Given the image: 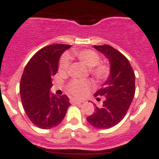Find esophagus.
<instances>
[{
    "label": "esophagus",
    "mask_w": 159,
    "mask_h": 159,
    "mask_svg": "<svg viewBox=\"0 0 159 159\" xmlns=\"http://www.w3.org/2000/svg\"><path fill=\"white\" fill-rule=\"evenodd\" d=\"M70 102H71V103H74V104H80V103H81V102H83V101H80V100H78V99H70Z\"/></svg>",
    "instance_id": "34e87169"
}]
</instances>
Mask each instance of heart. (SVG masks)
I'll return each mask as SVG.
<instances>
[{"mask_svg": "<svg viewBox=\"0 0 159 159\" xmlns=\"http://www.w3.org/2000/svg\"><path fill=\"white\" fill-rule=\"evenodd\" d=\"M70 57H75L83 64L89 67V72L97 81H102L109 75L110 68L107 64L100 63L99 56L93 50L84 49L74 51L69 55ZM69 59L64 56L59 63V72L60 74L67 73L69 67ZM92 84L88 80H72L67 85V92L71 96L81 98L86 95L92 89Z\"/></svg>", "mask_w": 159, "mask_h": 159, "instance_id": "1", "label": "heart"}]
</instances>
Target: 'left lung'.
<instances>
[{
  "label": "left lung",
  "mask_w": 159,
  "mask_h": 159,
  "mask_svg": "<svg viewBox=\"0 0 159 159\" xmlns=\"http://www.w3.org/2000/svg\"><path fill=\"white\" fill-rule=\"evenodd\" d=\"M94 48L109 60L111 74L103 87L94 95L105 97L102 106H95V112L87 120L94 127L107 129L126 116L135 93V75L129 60L116 48L107 44Z\"/></svg>",
  "instance_id": "8db88e82"
}]
</instances>
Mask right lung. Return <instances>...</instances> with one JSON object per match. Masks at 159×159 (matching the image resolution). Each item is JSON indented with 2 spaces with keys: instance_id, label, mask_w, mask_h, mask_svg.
Returning a JSON list of instances; mask_svg holds the SVG:
<instances>
[{
  "instance_id": "add662e5",
  "label": "right lung",
  "mask_w": 159,
  "mask_h": 159,
  "mask_svg": "<svg viewBox=\"0 0 159 159\" xmlns=\"http://www.w3.org/2000/svg\"><path fill=\"white\" fill-rule=\"evenodd\" d=\"M71 47L58 43L43 48L30 59L22 74L20 94L24 110L30 121L41 129L60 124L71 105L66 95L57 97L50 93L60 56Z\"/></svg>"
}]
</instances>
